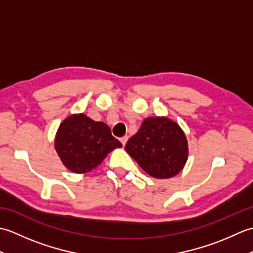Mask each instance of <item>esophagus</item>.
Listing matches in <instances>:
<instances>
[{
    "label": "esophagus",
    "instance_id": "34e87169",
    "mask_svg": "<svg viewBox=\"0 0 253 253\" xmlns=\"http://www.w3.org/2000/svg\"><path fill=\"white\" fill-rule=\"evenodd\" d=\"M127 140H128V137H127V136H124V137H122V138H121V142H122L123 146H125L126 142H127Z\"/></svg>",
    "mask_w": 253,
    "mask_h": 253
}]
</instances>
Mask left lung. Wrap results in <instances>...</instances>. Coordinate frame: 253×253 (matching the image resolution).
<instances>
[{"label": "left lung", "instance_id": "left-lung-1", "mask_svg": "<svg viewBox=\"0 0 253 253\" xmlns=\"http://www.w3.org/2000/svg\"><path fill=\"white\" fill-rule=\"evenodd\" d=\"M125 150L147 174L159 179L178 174L188 158L185 133L168 117L146 118Z\"/></svg>", "mask_w": 253, "mask_h": 253}]
</instances>
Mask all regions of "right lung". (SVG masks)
<instances>
[{
	"label": "right lung",
	"mask_w": 253,
	"mask_h": 253,
	"mask_svg": "<svg viewBox=\"0 0 253 253\" xmlns=\"http://www.w3.org/2000/svg\"><path fill=\"white\" fill-rule=\"evenodd\" d=\"M55 150L63 164L76 174L98 168L113 150L122 143L112 136L103 122H94L84 114H74L64 120L55 137Z\"/></svg>",
	"instance_id": "right-lung-1"
}]
</instances>
